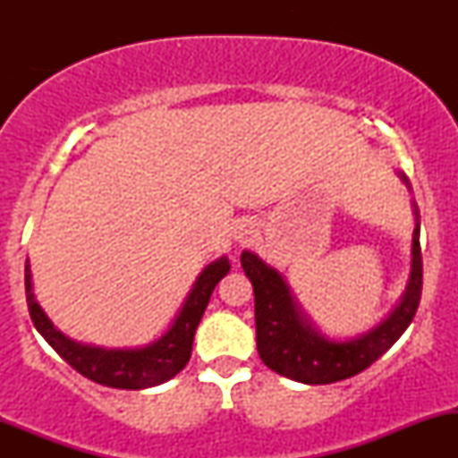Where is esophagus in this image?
<instances>
[{
	"instance_id": "1",
	"label": "esophagus",
	"mask_w": 458,
	"mask_h": 458,
	"mask_svg": "<svg viewBox=\"0 0 458 458\" xmlns=\"http://www.w3.org/2000/svg\"><path fill=\"white\" fill-rule=\"evenodd\" d=\"M250 234H251V230H247V228H241V230H239V236H236V239H239L241 243H243V241L250 239Z\"/></svg>"
}]
</instances>
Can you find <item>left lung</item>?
<instances>
[{"label": "left lung", "instance_id": "obj_1", "mask_svg": "<svg viewBox=\"0 0 458 458\" xmlns=\"http://www.w3.org/2000/svg\"><path fill=\"white\" fill-rule=\"evenodd\" d=\"M401 178L409 185L407 176ZM415 207V204H413ZM415 211L411 243V276L407 291L390 317L377 327L353 340H329L312 327L297 306L286 282L276 269L265 265L251 251L241 254V267L254 286L256 301V346L260 360L277 375L308 383L327 386L360 375L377 361L404 334L415 317L422 297V251H420V215Z\"/></svg>", "mask_w": 458, "mask_h": 458}]
</instances>
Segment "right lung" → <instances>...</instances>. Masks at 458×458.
<instances>
[{
  "mask_svg": "<svg viewBox=\"0 0 458 458\" xmlns=\"http://www.w3.org/2000/svg\"><path fill=\"white\" fill-rule=\"evenodd\" d=\"M228 271L230 262L225 256L211 262L198 276L172 327L159 340L141 346V349H103V346L81 344L55 329L31 293L28 260H25V297H28L34 327L79 375L88 377L94 383H101V386L115 387V390H144V387L170 381L187 366L189 357H191L193 335H196L204 310L208 306V299Z\"/></svg>",
  "mask_w": 458,
  "mask_h": 458,
  "instance_id": "add662e5",
  "label": "right lung"
}]
</instances>
